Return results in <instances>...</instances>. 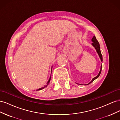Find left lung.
<instances>
[{"mask_svg":"<svg viewBox=\"0 0 120 120\" xmlns=\"http://www.w3.org/2000/svg\"><path fill=\"white\" fill-rule=\"evenodd\" d=\"M92 41L93 42V43H92V45H93V46L95 47V49H96L97 52H98V54H99V56H100V59H101V61H103V57H102V55H101V52L100 46L99 42H98V40L97 39V38H96L95 36H94V37L93 38H92ZM101 70H100V72H99V74H98V75L96 77H95L94 78H93V79L92 80V81L90 82H89V83H88V84H87V85H89V84H90V83H91L92 82H93L94 80H95V79H97L98 77H99V75H100V74H101Z\"/></svg>","mask_w":120,"mask_h":120,"instance_id":"left-lung-1","label":"left lung"}]
</instances>
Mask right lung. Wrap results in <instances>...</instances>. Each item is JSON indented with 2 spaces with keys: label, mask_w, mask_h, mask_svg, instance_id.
<instances>
[{
  "label": "right lung",
  "mask_w": 120,
  "mask_h": 120,
  "mask_svg": "<svg viewBox=\"0 0 120 120\" xmlns=\"http://www.w3.org/2000/svg\"><path fill=\"white\" fill-rule=\"evenodd\" d=\"M50 79H51V76H50V78H49V81L48 82H47V85H45V86H43V87H42V88H40V89H38V90H42V89H44L45 88L46 86H48V85H49V82H50Z\"/></svg>",
  "instance_id": "obj_1"
}]
</instances>
